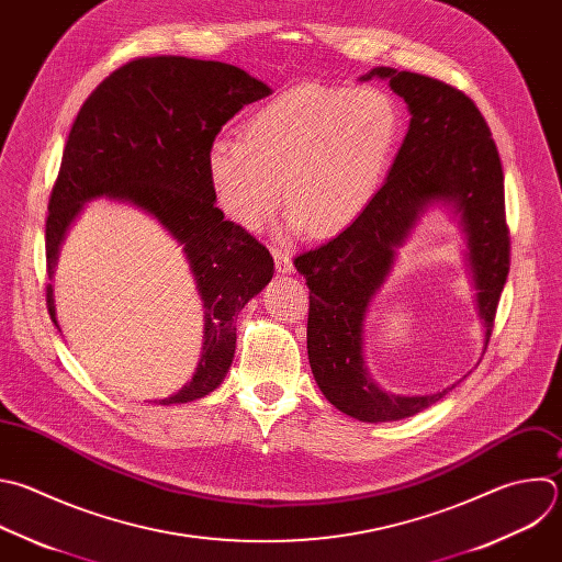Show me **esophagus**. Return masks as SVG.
<instances>
[{"instance_id": "esophagus-1", "label": "esophagus", "mask_w": 562, "mask_h": 562, "mask_svg": "<svg viewBox=\"0 0 562 562\" xmlns=\"http://www.w3.org/2000/svg\"><path fill=\"white\" fill-rule=\"evenodd\" d=\"M273 260H276V269L280 273H291L293 271V262H291V254L289 251L273 247Z\"/></svg>"}]
</instances>
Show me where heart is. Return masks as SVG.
<instances>
[{
  "label": "heart",
  "mask_w": 562,
  "mask_h": 562,
  "mask_svg": "<svg viewBox=\"0 0 562 562\" xmlns=\"http://www.w3.org/2000/svg\"><path fill=\"white\" fill-rule=\"evenodd\" d=\"M400 132V103L382 88L300 86L256 108L243 136H216L207 178L245 229H260L284 196L291 227L335 236L375 196Z\"/></svg>",
  "instance_id": "obj_1"
}]
</instances>
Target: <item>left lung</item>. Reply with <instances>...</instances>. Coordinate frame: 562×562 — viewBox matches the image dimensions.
Listing matches in <instances>:
<instances>
[{
  "mask_svg": "<svg viewBox=\"0 0 562 562\" xmlns=\"http://www.w3.org/2000/svg\"><path fill=\"white\" fill-rule=\"evenodd\" d=\"M413 114L411 130L386 182L363 214L326 245L295 258L308 286L306 348L313 378L341 413L368 422H397L437 404L452 389L426 397L382 391L363 366V315L391 271L417 214L452 203L468 234L479 313L490 341L496 306L509 273L503 167L476 103L459 88L417 72L375 68Z\"/></svg>",
  "mask_w": 562,
  "mask_h": 562,
  "instance_id": "left-lung-1",
  "label": "left lung"
}]
</instances>
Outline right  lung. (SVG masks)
I'll return each instance as SVG.
<instances>
[{
	"label": "right lung",
	"instance_id": "obj_1",
	"mask_svg": "<svg viewBox=\"0 0 562 562\" xmlns=\"http://www.w3.org/2000/svg\"><path fill=\"white\" fill-rule=\"evenodd\" d=\"M271 90L245 70L190 57H138L110 72L81 105L66 140L46 218L53 278L64 234L81 205L108 196L151 214L190 260L205 304L196 375L160 406L212 393L236 350V313L273 276V258L214 205L207 149L223 125ZM46 306L55 319L53 284ZM59 328V324H57Z\"/></svg>",
	"mask_w": 562,
	"mask_h": 562
}]
</instances>
